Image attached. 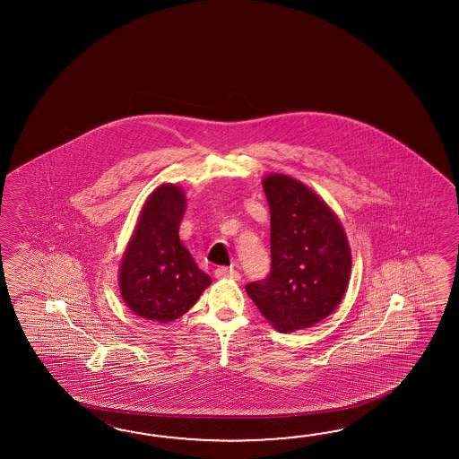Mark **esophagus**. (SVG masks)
Masks as SVG:
<instances>
[{
	"instance_id": "34e87169",
	"label": "esophagus",
	"mask_w": 459,
	"mask_h": 459,
	"mask_svg": "<svg viewBox=\"0 0 459 459\" xmlns=\"http://www.w3.org/2000/svg\"><path fill=\"white\" fill-rule=\"evenodd\" d=\"M216 279H231V281H239L241 279V273L238 271H234L233 267H216L215 269Z\"/></svg>"
}]
</instances>
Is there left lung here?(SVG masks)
I'll use <instances>...</instances> for the list:
<instances>
[{
    "label": "left lung",
    "mask_w": 459,
    "mask_h": 459,
    "mask_svg": "<svg viewBox=\"0 0 459 459\" xmlns=\"http://www.w3.org/2000/svg\"><path fill=\"white\" fill-rule=\"evenodd\" d=\"M271 210V273L246 292L275 330L322 322L340 305L351 249L338 216L302 182L283 174L263 180Z\"/></svg>",
    "instance_id": "obj_1"
}]
</instances>
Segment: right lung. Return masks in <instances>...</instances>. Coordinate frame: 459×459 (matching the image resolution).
Segmentation results:
<instances>
[{
	"instance_id": "obj_1",
	"label": "right lung",
	"mask_w": 459,
	"mask_h": 459,
	"mask_svg": "<svg viewBox=\"0 0 459 459\" xmlns=\"http://www.w3.org/2000/svg\"><path fill=\"white\" fill-rule=\"evenodd\" d=\"M186 206L180 186H157L147 196L123 255L119 292L127 307L146 320L174 322L212 283L180 243L178 228Z\"/></svg>"
}]
</instances>
